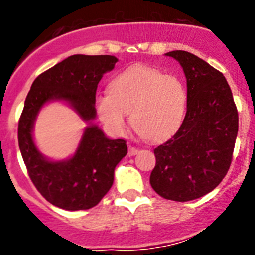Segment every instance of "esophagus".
I'll list each match as a JSON object with an SVG mask.
<instances>
[{
    "mask_svg": "<svg viewBox=\"0 0 255 255\" xmlns=\"http://www.w3.org/2000/svg\"><path fill=\"white\" fill-rule=\"evenodd\" d=\"M138 152H139L138 148L131 147V145H130V147H129V150H128V155H135V154H136V153H138Z\"/></svg>",
    "mask_w": 255,
    "mask_h": 255,
    "instance_id": "obj_1",
    "label": "esophagus"
}]
</instances>
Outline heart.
I'll list each match as a JSON object with an SVG mask.
<instances>
[{"mask_svg": "<svg viewBox=\"0 0 255 255\" xmlns=\"http://www.w3.org/2000/svg\"><path fill=\"white\" fill-rule=\"evenodd\" d=\"M186 103V87L177 76L139 65L115 76L110 93L98 94L94 108L112 134L125 132L131 112V123L139 134L150 141H162L180 129Z\"/></svg>", "mask_w": 255, "mask_h": 255, "instance_id": "obj_1", "label": "heart"}]
</instances>
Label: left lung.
<instances>
[{
    "instance_id": "obj_1",
    "label": "left lung",
    "mask_w": 255,
    "mask_h": 255,
    "mask_svg": "<svg viewBox=\"0 0 255 255\" xmlns=\"http://www.w3.org/2000/svg\"><path fill=\"white\" fill-rule=\"evenodd\" d=\"M186 76L188 103L180 129L154 148L150 185L162 198L188 202L208 194L233 161L239 115L224 74L186 51L166 53Z\"/></svg>"
}]
</instances>
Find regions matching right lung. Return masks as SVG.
<instances>
[{
  "instance_id": "1",
  "label": "right lung",
  "mask_w": 255,
  "mask_h": 255,
  "mask_svg": "<svg viewBox=\"0 0 255 255\" xmlns=\"http://www.w3.org/2000/svg\"><path fill=\"white\" fill-rule=\"evenodd\" d=\"M117 62L115 56L73 55L40 74L26 96L17 128V140L31 182L49 203L66 211L89 209L100 203L114 184L117 163L128 153L124 139L106 138L88 126L73 158L48 161L38 152L31 129L46 102L66 101L83 120L96 117L94 100L103 74Z\"/></svg>"
}]
</instances>
